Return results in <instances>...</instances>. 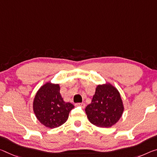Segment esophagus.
I'll list each match as a JSON object with an SVG mask.
<instances>
[{
	"label": "esophagus",
	"mask_w": 157,
	"mask_h": 157,
	"mask_svg": "<svg viewBox=\"0 0 157 157\" xmlns=\"http://www.w3.org/2000/svg\"><path fill=\"white\" fill-rule=\"evenodd\" d=\"M75 105H76L77 106H79V107H81V108H85V103H77V104H75Z\"/></svg>",
	"instance_id": "obj_1"
}]
</instances>
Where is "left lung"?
Masks as SVG:
<instances>
[{
    "mask_svg": "<svg viewBox=\"0 0 157 157\" xmlns=\"http://www.w3.org/2000/svg\"><path fill=\"white\" fill-rule=\"evenodd\" d=\"M124 105L120 94L110 83L98 84L91 103L85 112L90 122L98 127L109 128L122 116Z\"/></svg>",
    "mask_w": 157,
    "mask_h": 157,
    "instance_id": "8db88e82",
    "label": "left lung"
}]
</instances>
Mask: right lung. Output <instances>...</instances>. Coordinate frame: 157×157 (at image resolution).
<instances>
[{"mask_svg":"<svg viewBox=\"0 0 157 157\" xmlns=\"http://www.w3.org/2000/svg\"><path fill=\"white\" fill-rule=\"evenodd\" d=\"M73 108V104L63 101L59 84L49 82L38 89L33 103L36 118L44 126L50 128L59 127L65 123Z\"/></svg>","mask_w":157,"mask_h":157,"instance_id":"obj_1","label":"right lung"}]
</instances>
